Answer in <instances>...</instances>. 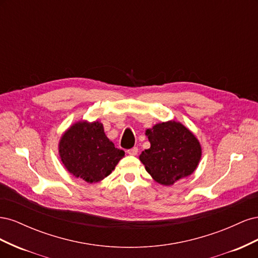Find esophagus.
<instances>
[{
    "label": "esophagus",
    "mask_w": 258,
    "mask_h": 258,
    "mask_svg": "<svg viewBox=\"0 0 258 258\" xmlns=\"http://www.w3.org/2000/svg\"><path fill=\"white\" fill-rule=\"evenodd\" d=\"M127 153L129 154V155H132V156H135V155H137L138 154V147H132V148H130V150H128L127 151Z\"/></svg>",
    "instance_id": "1"
}]
</instances>
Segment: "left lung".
Returning <instances> with one entry per match:
<instances>
[{
    "mask_svg": "<svg viewBox=\"0 0 258 258\" xmlns=\"http://www.w3.org/2000/svg\"><path fill=\"white\" fill-rule=\"evenodd\" d=\"M151 147L140 155L145 170L156 182L172 185L190 175L201 157V147L191 132L174 120L146 130Z\"/></svg>",
    "mask_w": 258,
    "mask_h": 258,
    "instance_id": "left-lung-1",
    "label": "left lung"
}]
</instances>
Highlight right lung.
<instances>
[{"instance_id":"obj_1","label":"right lung","mask_w":258,"mask_h":258,"mask_svg":"<svg viewBox=\"0 0 258 258\" xmlns=\"http://www.w3.org/2000/svg\"><path fill=\"white\" fill-rule=\"evenodd\" d=\"M59 153L70 173L88 183L103 179L124 156L106 138L102 123L98 121L73 124L61 138Z\"/></svg>"}]
</instances>
